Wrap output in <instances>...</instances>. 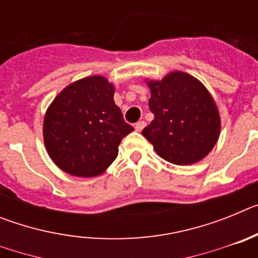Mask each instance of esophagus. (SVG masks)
<instances>
[{
    "mask_svg": "<svg viewBox=\"0 0 258 258\" xmlns=\"http://www.w3.org/2000/svg\"><path fill=\"white\" fill-rule=\"evenodd\" d=\"M145 126H146V122L143 121V120H141V121H138L136 125H134V129H136L137 132H141Z\"/></svg>",
    "mask_w": 258,
    "mask_h": 258,
    "instance_id": "34e87169",
    "label": "esophagus"
}]
</instances>
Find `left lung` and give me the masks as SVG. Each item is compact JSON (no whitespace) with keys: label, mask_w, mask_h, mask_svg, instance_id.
<instances>
[{"label":"left lung","mask_w":258,"mask_h":258,"mask_svg":"<svg viewBox=\"0 0 258 258\" xmlns=\"http://www.w3.org/2000/svg\"><path fill=\"white\" fill-rule=\"evenodd\" d=\"M154 120L142 131L156 154L175 165L203 160L217 143L221 117L208 89L191 75L173 71L161 80H145Z\"/></svg>","instance_id":"obj_1"}]
</instances>
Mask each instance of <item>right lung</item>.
I'll list each match as a JSON object with an SVG mask.
<instances>
[{"label": "right lung", "mask_w": 258, "mask_h": 258, "mask_svg": "<svg viewBox=\"0 0 258 258\" xmlns=\"http://www.w3.org/2000/svg\"><path fill=\"white\" fill-rule=\"evenodd\" d=\"M115 86L99 75L66 86L44 117V142L50 159L75 177H97L118 154V145L134 131L113 101Z\"/></svg>", "instance_id": "right-lung-1"}]
</instances>
